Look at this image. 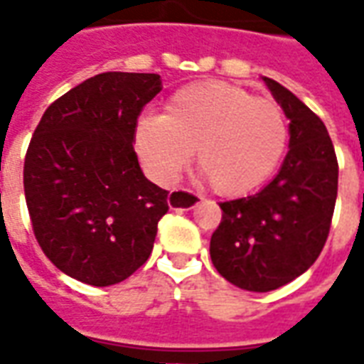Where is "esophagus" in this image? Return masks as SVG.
<instances>
[{
    "label": "esophagus",
    "mask_w": 364,
    "mask_h": 364,
    "mask_svg": "<svg viewBox=\"0 0 364 364\" xmlns=\"http://www.w3.org/2000/svg\"><path fill=\"white\" fill-rule=\"evenodd\" d=\"M198 200H200V197L195 195V193H191V191L175 189L169 193L167 205H169V208H193Z\"/></svg>",
    "instance_id": "esophagus-1"
}]
</instances>
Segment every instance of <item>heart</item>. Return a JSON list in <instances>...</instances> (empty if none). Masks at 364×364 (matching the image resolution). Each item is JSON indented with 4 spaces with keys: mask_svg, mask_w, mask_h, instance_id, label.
Instances as JSON below:
<instances>
[{
    "mask_svg": "<svg viewBox=\"0 0 364 364\" xmlns=\"http://www.w3.org/2000/svg\"><path fill=\"white\" fill-rule=\"evenodd\" d=\"M287 117L271 99L226 82H197L169 97L166 114H144L136 151L158 181H175L197 150V167L218 195L257 189L281 164Z\"/></svg>",
    "mask_w": 364,
    "mask_h": 364,
    "instance_id": "heart-1",
    "label": "heart"
}]
</instances>
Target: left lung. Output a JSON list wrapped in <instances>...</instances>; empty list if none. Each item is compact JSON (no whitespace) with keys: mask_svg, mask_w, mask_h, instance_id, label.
<instances>
[{"mask_svg":"<svg viewBox=\"0 0 364 364\" xmlns=\"http://www.w3.org/2000/svg\"><path fill=\"white\" fill-rule=\"evenodd\" d=\"M290 120L281 171L252 197L220 203L210 259L232 284L269 292L312 267L326 245L337 198L336 150L321 119L294 93L263 77Z\"/></svg>","mask_w":364,"mask_h":364,"instance_id":"8db88e82","label":"left lung"}]
</instances>
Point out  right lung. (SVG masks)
<instances>
[{
    "label": "right lung",
    "mask_w": 364,
    "mask_h": 364,
    "mask_svg": "<svg viewBox=\"0 0 364 364\" xmlns=\"http://www.w3.org/2000/svg\"><path fill=\"white\" fill-rule=\"evenodd\" d=\"M159 91L158 74L93 75L56 99L31 138L23 185L33 232L75 281L117 284L150 257L167 191L144 177L132 142Z\"/></svg>",
    "instance_id": "add662e5"
}]
</instances>
